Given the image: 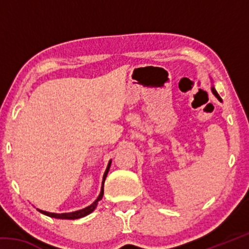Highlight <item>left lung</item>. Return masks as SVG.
Segmentation results:
<instances>
[{
    "label": "left lung",
    "mask_w": 249,
    "mask_h": 249,
    "mask_svg": "<svg viewBox=\"0 0 249 249\" xmlns=\"http://www.w3.org/2000/svg\"><path fill=\"white\" fill-rule=\"evenodd\" d=\"M212 92H213V93H214V94H215V96H216V98H217L218 100H220V101H221V98H220V95H218V94H217V92H216V90H215V89H214V88H212Z\"/></svg>",
    "instance_id": "8db88e82"
}]
</instances>
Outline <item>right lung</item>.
Instances as JSON below:
<instances>
[{
	"label": "right lung",
	"instance_id": "right-lung-1",
	"mask_svg": "<svg viewBox=\"0 0 249 249\" xmlns=\"http://www.w3.org/2000/svg\"><path fill=\"white\" fill-rule=\"evenodd\" d=\"M109 166H111V161L108 162L107 170L104 172V176H103V181H102V189H101V193L98 199H96L93 203H92L90 206H88L86 209H82V210H79V211H75V212H71V213H62V214H57V213H50V212H46V211H41L38 210L40 213L45 214V215H48L50 217H56V218H68V220H74V218H80V217H83L88 215V214H90L92 211H94V209L96 208V205H98V202L100 200H102L103 197V193H104V189H103V184H104V181L105 178H107V172L109 170Z\"/></svg>",
	"mask_w": 249,
	"mask_h": 249
}]
</instances>
